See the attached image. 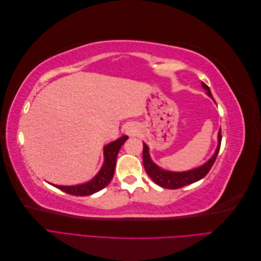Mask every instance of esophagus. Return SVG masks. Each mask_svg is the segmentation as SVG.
<instances>
[{
	"label": "esophagus",
	"instance_id": "esophagus-1",
	"mask_svg": "<svg viewBox=\"0 0 261 261\" xmlns=\"http://www.w3.org/2000/svg\"><path fill=\"white\" fill-rule=\"evenodd\" d=\"M128 134H129V135H133V134H134V130H133V129H128Z\"/></svg>",
	"mask_w": 261,
	"mask_h": 261
}]
</instances>
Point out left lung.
I'll return each mask as SVG.
<instances>
[{"mask_svg": "<svg viewBox=\"0 0 261 261\" xmlns=\"http://www.w3.org/2000/svg\"><path fill=\"white\" fill-rule=\"evenodd\" d=\"M202 87L207 90L208 96L212 98V94L210 92L209 87L204 83H202ZM221 139H222V136H221V129H220L219 130V145L216 150V153L213 154L211 159L200 168H197V169H194L192 171H187V172H181V173L168 172V171L161 170L159 167H156V165L151 161V159H150L149 153H148V146L146 144H144L143 163H144L145 170L147 172V174L150 176V178H151L155 184H158L163 188L177 189V188H180L183 186L193 184V183H195V181L201 179L202 177H204L208 174V172L212 168V165H213V163H215L217 156H218L220 146H221Z\"/></svg>", "mask_w": 261, "mask_h": 261, "instance_id": "left-lung-1", "label": "left lung"}]
</instances>
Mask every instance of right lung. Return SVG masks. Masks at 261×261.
<instances>
[{"label": "right lung", "mask_w": 261, "mask_h": 261, "mask_svg": "<svg viewBox=\"0 0 261 261\" xmlns=\"http://www.w3.org/2000/svg\"><path fill=\"white\" fill-rule=\"evenodd\" d=\"M127 138H128L127 136H123L122 138L117 139L113 141V143L109 144L108 146L105 147L103 167H102L97 176L92 178L90 181H88V183L76 185V186H58V185H53V186L61 189L62 192L69 195H74V196H88L101 191V189H103L110 181H111L113 177L117 153L120 151L123 144L127 140Z\"/></svg>", "instance_id": "1"}]
</instances>
